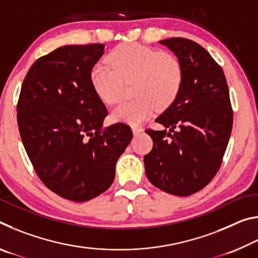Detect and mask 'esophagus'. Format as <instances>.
Segmentation results:
<instances>
[{"label":"esophagus","instance_id":"obj_1","mask_svg":"<svg viewBox=\"0 0 258 258\" xmlns=\"http://www.w3.org/2000/svg\"><path fill=\"white\" fill-rule=\"evenodd\" d=\"M132 131H133V134L134 135H138L142 132V128L140 127V126H137V125H133L132 126Z\"/></svg>","mask_w":258,"mask_h":258}]
</instances>
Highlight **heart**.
Here are the masks:
<instances>
[{
  "instance_id": "b5f03b06",
  "label": "heart",
  "mask_w": 258,
  "mask_h": 258,
  "mask_svg": "<svg viewBox=\"0 0 258 258\" xmlns=\"http://www.w3.org/2000/svg\"><path fill=\"white\" fill-rule=\"evenodd\" d=\"M110 66L95 64L90 83L97 97L106 104H115L123 94V83L131 84L133 99L121 102L111 118L140 124L158 108L165 110L180 94L184 69L181 60L167 51H158L140 43H125L108 54Z\"/></svg>"
}]
</instances>
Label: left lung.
I'll return each instance as SVG.
<instances>
[{
	"label": "left lung",
	"instance_id": "8db88e82",
	"mask_svg": "<svg viewBox=\"0 0 258 258\" xmlns=\"http://www.w3.org/2000/svg\"><path fill=\"white\" fill-rule=\"evenodd\" d=\"M181 60L184 81L177 99L148 128L154 147L145 156L148 180L185 197L206 186L221 167L233 124L226 78L202 45L183 37L160 41Z\"/></svg>",
	"mask_w": 258,
	"mask_h": 258
}]
</instances>
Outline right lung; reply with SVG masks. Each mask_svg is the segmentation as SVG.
I'll use <instances>...</instances> for the list:
<instances>
[{
    "label": "right lung",
    "instance_id": "obj_1",
    "mask_svg": "<svg viewBox=\"0 0 258 258\" xmlns=\"http://www.w3.org/2000/svg\"><path fill=\"white\" fill-rule=\"evenodd\" d=\"M104 45H66L38 58L17 104L21 141L40 180L60 197L82 203L115 178L119 156L133 138L124 123L104 127L107 108L90 73Z\"/></svg>",
    "mask_w": 258,
    "mask_h": 258
}]
</instances>
